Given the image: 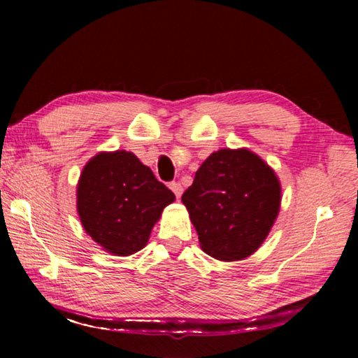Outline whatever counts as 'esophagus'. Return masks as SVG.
<instances>
[{
  "mask_svg": "<svg viewBox=\"0 0 358 358\" xmlns=\"http://www.w3.org/2000/svg\"><path fill=\"white\" fill-rule=\"evenodd\" d=\"M169 187L173 191L175 196H177V199L181 197V192H183V187H181V185L178 183V181H172L171 185H169Z\"/></svg>",
  "mask_w": 358,
  "mask_h": 358,
  "instance_id": "esophagus-1",
  "label": "esophagus"
}]
</instances>
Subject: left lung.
<instances>
[{"label": "left lung", "instance_id": "obj_1", "mask_svg": "<svg viewBox=\"0 0 358 358\" xmlns=\"http://www.w3.org/2000/svg\"><path fill=\"white\" fill-rule=\"evenodd\" d=\"M181 202L203 252L243 260L256 252L280 213L281 183L262 157L248 148H221L202 162Z\"/></svg>", "mask_w": 358, "mask_h": 358}]
</instances>
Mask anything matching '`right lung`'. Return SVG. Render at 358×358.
Here are the masks:
<instances>
[{"mask_svg":"<svg viewBox=\"0 0 358 358\" xmlns=\"http://www.w3.org/2000/svg\"><path fill=\"white\" fill-rule=\"evenodd\" d=\"M175 194L131 151H101L77 183V213L90 237L113 256L147 246L151 229Z\"/></svg>","mask_w":358,"mask_h":358,"instance_id":"right-lung-1","label":"right lung"}]
</instances>
